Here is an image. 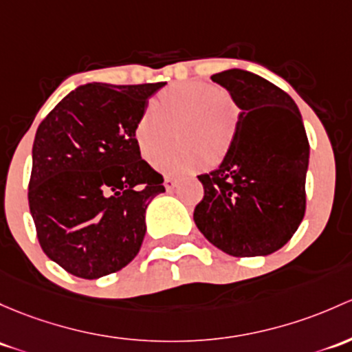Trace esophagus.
Segmentation results:
<instances>
[{
  "instance_id": "esophagus-1",
  "label": "esophagus",
  "mask_w": 352,
  "mask_h": 352,
  "mask_svg": "<svg viewBox=\"0 0 352 352\" xmlns=\"http://www.w3.org/2000/svg\"><path fill=\"white\" fill-rule=\"evenodd\" d=\"M164 186H165L166 190L170 192V190H172L173 187L177 186V180L173 179V177H165V182H164Z\"/></svg>"
}]
</instances>
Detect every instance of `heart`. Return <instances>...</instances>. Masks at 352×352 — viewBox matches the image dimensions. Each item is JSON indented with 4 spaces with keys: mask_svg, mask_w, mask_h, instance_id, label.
I'll return each mask as SVG.
<instances>
[{
    "mask_svg": "<svg viewBox=\"0 0 352 352\" xmlns=\"http://www.w3.org/2000/svg\"><path fill=\"white\" fill-rule=\"evenodd\" d=\"M241 108L223 87L186 80L162 89L133 126L140 155L153 162L176 135L179 145L158 155L155 166L168 175H187L226 162L238 140Z\"/></svg>",
    "mask_w": 352,
    "mask_h": 352,
    "instance_id": "1",
    "label": "heart"
}]
</instances>
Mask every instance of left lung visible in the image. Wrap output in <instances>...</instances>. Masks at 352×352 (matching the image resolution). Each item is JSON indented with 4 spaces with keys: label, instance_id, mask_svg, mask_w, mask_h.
Wrapping results in <instances>:
<instances>
[{
    "label": "left lung",
    "instance_id": "8db88e82",
    "mask_svg": "<svg viewBox=\"0 0 352 352\" xmlns=\"http://www.w3.org/2000/svg\"><path fill=\"white\" fill-rule=\"evenodd\" d=\"M210 79L241 108L234 148L219 168L199 175V231L231 256H265L285 246L305 216L309 140L294 99L256 74L229 69Z\"/></svg>",
    "mask_w": 352,
    "mask_h": 352
}]
</instances>
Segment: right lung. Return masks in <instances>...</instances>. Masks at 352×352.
Wrapping results in <instances>:
<instances>
[{"mask_svg": "<svg viewBox=\"0 0 352 352\" xmlns=\"http://www.w3.org/2000/svg\"><path fill=\"white\" fill-rule=\"evenodd\" d=\"M164 86L86 84L38 124L30 212L43 253L70 275L116 273L142 248L146 207L165 187L140 155L133 126Z\"/></svg>", "mask_w": 352, "mask_h": 352, "instance_id": "obj_1", "label": "right lung"}]
</instances>
